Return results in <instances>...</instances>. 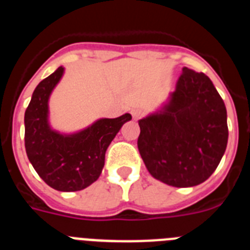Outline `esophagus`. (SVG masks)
<instances>
[{"label": "esophagus", "mask_w": 250, "mask_h": 250, "mask_svg": "<svg viewBox=\"0 0 250 250\" xmlns=\"http://www.w3.org/2000/svg\"><path fill=\"white\" fill-rule=\"evenodd\" d=\"M131 116H133L134 120H138V119H140V116H142V111L138 110V108L131 110Z\"/></svg>", "instance_id": "1"}]
</instances>
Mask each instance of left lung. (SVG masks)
Segmentation results:
<instances>
[{"mask_svg":"<svg viewBox=\"0 0 250 250\" xmlns=\"http://www.w3.org/2000/svg\"><path fill=\"white\" fill-rule=\"evenodd\" d=\"M228 115L206 74L185 67L173 92L139 120L138 148L151 177L173 187L205 182L228 146Z\"/></svg>","mask_w":250,"mask_h":250,"instance_id":"8db88e82","label":"left lung"}]
</instances>
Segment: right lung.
<instances>
[{
    "mask_svg": "<svg viewBox=\"0 0 250 250\" xmlns=\"http://www.w3.org/2000/svg\"><path fill=\"white\" fill-rule=\"evenodd\" d=\"M63 65L34 89L25 111V148L30 163L44 182L63 192L81 191L99 180L104 153L123 125L131 120L101 117L73 133L54 129L49 120V100L64 76Z\"/></svg>",
    "mask_w": 250,
    "mask_h": 250,
    "instance_id": "obj_1",
    "label": "right lung"
}]
</instances>
